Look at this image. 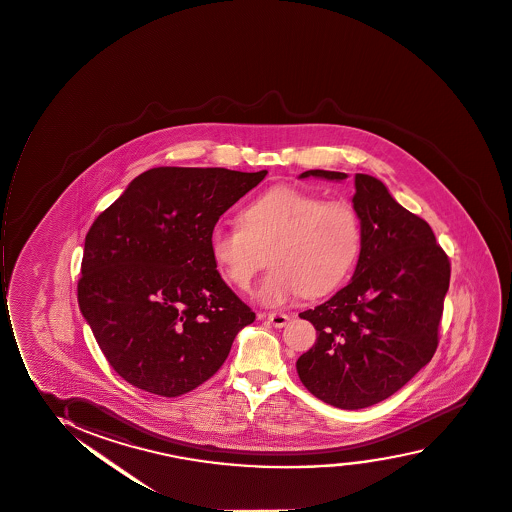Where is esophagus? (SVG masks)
<instances>
[{
	"label": "esophagus",
	"mask_w": 512,
	"mask_h": 512,
	"mask_svg": "<svg viewBox=\"0 0 512 512\" xmlns=\"http://www.w3.org/2000/svg\"><path fill=\"white\" fill-rule=\"evenodd\" d=\"M290 316L285 313H270L268 314V321L275 328H284L289 323Z\"/></svg>",
	"instance_id": "obj_1"
}]
</instances>
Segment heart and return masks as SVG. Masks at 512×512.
<instances>
[{
    "label": "heart",
    "mask_w": 512,
    "mask_h": 512,
    "mask_svg": "<svg viewBox=\"0 0 512 512\" xmlns=\"http://www.w3.org/2000/svg\"><path fill=\"white\" fill-rule=\"evenodd\" d=\"M239 222L211 230V261L228 284L247 290L265 265L259 251L271 247V270L256 292L266 306L332 292L361 251V222L351 204L325 203L294 187L263 192L241 211Z\"/></svg>",
    "instance_id": "b5f03b06"
}]
</instances>
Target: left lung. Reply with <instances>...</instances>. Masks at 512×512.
I'll use <instances>...</instances> for the list:
<instances>
[{
  "instance_id": "left-lung-1",
  "label": "left lung",
  "mask_w": 512,
  "mask_h": 512,
  "mask_svg": "<svg viewBox=\"0 0 512 512\" xmlns=\"http://www.w3.org/2000/svg\"><path fill=\"white\" fill-rule=\"evenodd\" d=\"M347 179L308 170L299 179ZM352 208L361 251L351 282L299 314L316 342L297 359L302 385L340 409L385 401L430 363L449 290L450 263L430 225L407 211L382 180L356 173Z\"/></svg>"
}]
</instances>
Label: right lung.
I'll return each instance as SVG.
<instances>
[{
  "mask_svg": "<svg viewBox=\"0 0 512 512\" xmlns=\"http://www.w3.org/2000/svg\"><path fill=\"white\" fill-rule=\"evenodd\" d=\"M266 173L151 168L94 220L77 299L125 382L187 394L220 370L235 335L256 320L216 271L210 234Z\"/></svg>",
  "mask_w": 512,
  "mask_h": 512,
  "instance_id": "add662e5",
  "label": "right lung"
}]
</instances>
